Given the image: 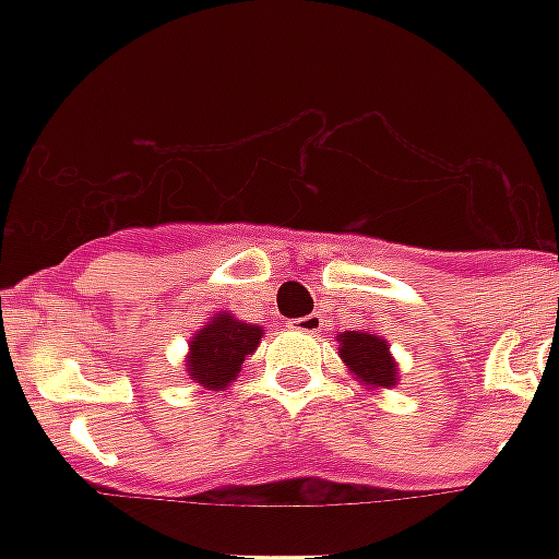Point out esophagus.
<instances>
[{
	"mask_svg": "<svg viewBox=\"0 0 559 559\" xmlns=\"http://www.w3.org/2000/svg\"><path fill=\"white\" fill-rule=\"evenodd\" d=\"M322 324H324L322 313H307V316H301V319H296V322H293V328L301 333H319L322 331Z\"/></svg>",
	"mask_w": 559,
	"mask_h": 559,
	"instance_id": "esophagus-1",
	"label": "esophagus"
}]
</instances>
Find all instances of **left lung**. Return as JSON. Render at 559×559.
Returning a JSON list of instances; mask_svg holds the SVG:
<instances>
[{
  "label": "left lung",
  "instance_id": "obj_1",
  "mask_svg": "<svg viewBox=\"0 0 559 559\" xmlns=\"http://www.w3.org/2000/svg\"><path fill=\"white\" fill-rule=\"evenodd\" d=\"M340 357L348 362V368L357 373V380L368 385H385L391 389L397 382V366L389 354V345L373 336V333L348 331L340 336Z\"/></svg>",
  "mask_w": 559,
  "mask_h": 559
}]
</instances>
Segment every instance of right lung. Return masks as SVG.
<instances>
[{
    "instance_id": "obj_1",
    "label": "right lung",
    "mask_w": 559,
    "mask_h": 559,
    "mask_svg": "<svg viewBox=\"0 0 559 559\" xmlns=\"http://www.w3.org/2000/svg\"><path fill=\"white\" fill-rule=\"evenodd\" d=\"M263 331L258 324L237 322L235 316L219 313L202 328L191 342L188 377L205 389H226L235 380L243 359L261 345Z\"/></svg>"
}]
</instances>
